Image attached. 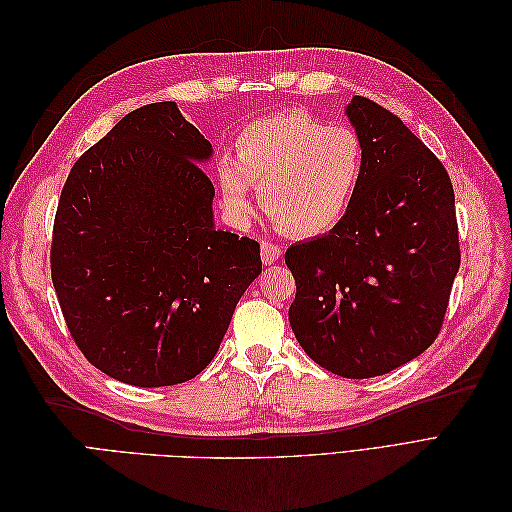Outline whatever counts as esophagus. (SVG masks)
I'll return each mask as SVG.
<instances>
[{"instance_id":"34e87169","label":"esophagus","mask_w":512,"mask_h":512,"mask_svg":"<svg viewBox=\"0 0 512 512\" xmlns=\"http://www.w3.org/2000/svg\"><path fill=\"white\" fill-rule=\"evenodd\" d=\"M280 256H282L280 247H277L271 241H262V245H260V258H262V262H265V265H273V262L280 260Z\"/></svg>"}]
</instances>
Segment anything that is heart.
Here are the masks:
<instances>
[{
    "instance_id": "1",
    "label": "heart",
    "mask_w": 512,
    "mask_h": 512,
    "mask_svg": "<svg viewBox=\"0 0 512 512\" xmlns=\"http://www.w3.org/2000/svg\"><path fill=\"white\" fill-rule=\"evenodd\" d=\"M235 158L218 160L226 209L245 220L254 209L252 185L269 218L294 237H316L337 226L365 170L361 136L303 111L256 119L239 132Z\"/></svg>"
}]
</instances>
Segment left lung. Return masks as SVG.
<instances>
[{
    "label": "left lung",
    "instance_id": "left-lung-1",
    "mask_svg": "<svg viewBox=\"0 0 512 512\" xmlns=\"http://www.w3.org/2000/svg\"><path fill=\"white\" fill-rule=\"evenodd\" d=\"M346 117L365 147L363 179L337 226L288 247L297 282L288 320L309 359L361 380L433 344L461 256L440 160L376 102L354 96Z\"/></svg>",
    "mask_w": 512,
    "mask_h": 512
}]
</instances>
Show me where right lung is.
I'll return each mask as SVG.
<instances>
[{
    "mask_svg": "<svg viewBox=\"0 0 512 512\" xmlns=\"http://www.w3.org/2000/svg\"><path fill=\"white\" fill-rule=\"evenodd\" d=\"M211 158L177 102H156L87 149L61 190L53 286L76 346L119 382L198 376L262 271L254 239L215 228Z\"/></svg>",
    "mask_w": 512,
    "mask_h": 512,
    "instance_id": "right-lung-1",
    "label": "right lung"
}]
</instances>
